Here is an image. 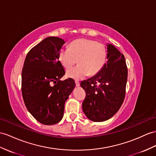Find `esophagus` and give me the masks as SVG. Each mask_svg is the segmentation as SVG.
<instances>
[{
    "label": "esophagus",
    "mask_w": 156,
    "mask_h": 156,
    "mask_svg": "<svg viewBox=\"0 0 156 156\" xmlns=\"http://www.w3.org/2000/svg\"><path fill=\"white\" fill-rule=\"evenodd\" d=\"M75 84H76V86L79 87V85H80V83H79L78 81H75Z\"/></svg>",
    "instance_id": "1"
}]
</instances>
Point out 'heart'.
Wrapping results in <instances>:
<instances>
[{"instance_id": "heart-1", "label": "heart", "mask_w": 156, "mask_h": 156, "mask_svg": "<svg viewBox=\"0 0 156 156\" xmlns=\"http://www.w3.org/2000/svg\"><path fill=\"white\" fill-rule=\"evenodd\" d=\"M107 51L105 45L94 40L78 39L72 41L69 49H61L59 59L64 67L70 68L76 63L79 65L68 69V77L80 80L86 76L97 74L103 67Z\"/></svg>"}]
</instances>
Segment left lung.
<instances>
[{"instance_id":"obj_1","label":"left lung","mask_w":156,"mask_h":156,"mask_svg":"<svg viewBox=\"0 0 156 156\" xmlns=\"http://www.w3.org/2000/svg\"><path fill=\"white\" fill-rule=\"evenodd\" d=\"M107 61L102 69L81 83L86 93L83 111L94 122L111 119L120 109L125 97L128 77L126 61L113 45L107 44Z\"/></svg>"}]
</instances>
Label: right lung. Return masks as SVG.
<instances>
[{
	"instance_id": "1",
	"label": "right lung",
	"mask_w": 156,
	"mask_h": 156,
	"mask_svg": "<svg viewBox=\"0 0 156 156\" xmlns=\"http://www.w3.org/2000/svg\"><path fill=\"white\" fill-rule=\"evenodd\" d=\"M65 41L50 36L28 53L22 71V93L28 112L45 125L62 119L65 102L75 87L72 79L61 80L65 70L59 52Z\"/></svg>"
}]
</instances>
